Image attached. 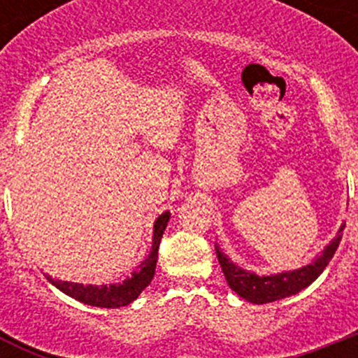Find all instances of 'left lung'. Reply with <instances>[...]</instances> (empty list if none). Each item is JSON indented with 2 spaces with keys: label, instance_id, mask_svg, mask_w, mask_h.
Listing matches in <instances>:
<instances>
[{
  "label": "left lung",
  "instance_id": "8db88e82",
  "mask_svg": "<svg viewBox=\"0 0 358 358\" xmlns=\"http://www.w3.org/2000/svg\"><path fill=\"white\" fill-rule=\"evenodd\" d=\"M344 227H346V222L341 224L335 238H331V242L322 249L321 255L312 264L303 265V267L294 268V271L268 274V276H260V274L238 267L222 249L218 248L217 243H215V251H217L218 264L222 267V273L226 276L229 289L235 290L245 301L255 303V305H265V303H273L278 301V299H283V297L294 296V294L306 289L310 283H314L319 274L327 268V265L334 258L335 251L339 248L341 238H343Z\"/></svg>",
  "mask_w": 358,
  "mask_h": 358
}]
</instances>
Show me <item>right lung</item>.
Returning a JSON list of instances; mask_svg holds the SVG:
<instances>
[{"mask_svg": "<svg viewBox=\"0 0 358 358\" xmlns=\"http://www.w3.org/2000/svg\"><path fill=\"white\" fill-rule=\"evenodd\" d=\"M170 211H164L154 222V233H152V248L145 260L141 262L136 271H132L131 276H127L120 283H109V285H84V283H73V281L53 280L46 274V280L55 285L57 289L64 292L66 296L85 303L91 306H100V308H120V306L131 305L134 299L141 294V290L150 285L154 273H156L157 251H159V242L163 238V233L169 226Z\"/></svg>", "mask_w": 358, "mask_h": 358, "instance_id": "right-lung-1", "label": "right lung"}]
</instances>
